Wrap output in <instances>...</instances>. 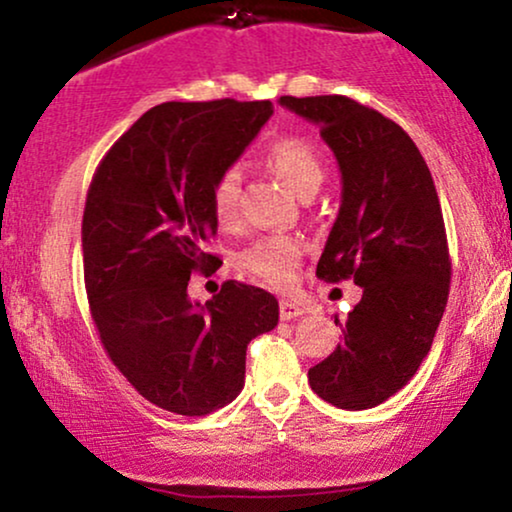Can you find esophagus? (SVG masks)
<instances>
[{"label":"esophagus","instance_id":"obj_1","mask_svg":"<svg viewBox=\"0 0 512 512\" xmlns=\"http://www.w3.org/2000/svg\"><path fill=\"white\" fill-rule=\"evenodd\" d=\"M279 315H281V320H293V317L303 315V308L296 301H281L279 303Z\"/></svg>","mask_w":512,"mask_h":512}]
</instances>
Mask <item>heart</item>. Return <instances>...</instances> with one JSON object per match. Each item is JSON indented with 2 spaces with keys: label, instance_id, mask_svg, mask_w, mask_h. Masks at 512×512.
<instances>
[{
  "label": "heart",
  "instance_id": "obj_1",
  "mask_svg": "<svg viewBox=\"0 0 512 512\" xmlns=\"http://www.w3.org/2000/svg\"><path fill=\"white\" fill-rule=\"evenodd\" d=\"M264 163L272 173L284 180L293 195L313 199L325 182V161L320 149L310 139L298 134H281L264 149ZM211 211L221 226H233L240 214V173L228 168L211 187ZM298 262V245L286 236H269L257 240L248 250L240 252L238 264L264 284L274 289H289L293 284V269Z\"/></svg>",
  "mask_w": 512,
  "mask_h": 512
}]
</instances>
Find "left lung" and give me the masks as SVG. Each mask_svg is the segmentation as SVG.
<instances>
[{
	"instance_id": "obj_1",
	"label": "left lung",
	"mask_w": 512,
	"mask_h": 512,
	"mask_svg": "<svg viewBox=\"0 0 512 512\" xmlns=\"http://www.w3.org/2000/svg\"><path fill=\"white\" fill-rule=\"evenodd\" d=\"M279 105L320 127L342 173V207L315 274L363 289L344 342L308 370V383L339 409L378 407L414 378L448 303L436 185L409 134L378 110L346 96H281Z\"/></svg>"
}]
</instances>
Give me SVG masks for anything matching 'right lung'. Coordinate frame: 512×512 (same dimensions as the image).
I'll return each mask as SVG.
<instances>
[{
    "label": "right lung",
    "mask_w": 512,
    "mask_h": 512,
    "mask_svg": "<svg viewBox=\"0 0 512 512\" xmlns=\"http://www.w3.org/2000/svg\"><path fill=\"white\" fill-rule=\"evenodd\" d=\"M274 113L269 101L161 103L113 144L86 195L81 245L91 315L110 361L156 407L204 416L245 385V351L279 303L226 281L207 303L187 281L219 267L211 187Z\"/></svg>",
    "instance_id": "obj_1"
}]
</instances>
